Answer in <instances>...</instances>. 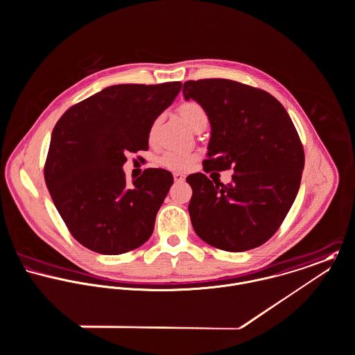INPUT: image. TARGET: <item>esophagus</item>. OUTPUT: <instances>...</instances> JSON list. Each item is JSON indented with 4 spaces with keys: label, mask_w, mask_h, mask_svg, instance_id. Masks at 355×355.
Here are the masks:
<instances>
[{
    "label": "esophagus",
    "mask_w": 355,
    "mask_h": 355,
    "mask_svg": "<svg viewBox=\"0 0 355 355\" xmlns=\"http://www.w3.org/2000/svg\"><path fill=\"white\" fill-rule=\"evenodd\" d=\"M173 177H174V181H175V182H182V181L185 180V175L181 174V173H174Z\"/></svg>",
    "instance_id": "esophagus-1"
}]
</instances>
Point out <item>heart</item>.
I'll use <instances>...</instances> for the list:
<instances>
[{
	"mask_svg": "<svg viewBox=\"0 0 355 355\" xmlns=\"http://www.w3.org/2000/svg\"><path fill=\"white\" fill-rule=\"evenodd\" d=\"M178 114L185 121V123L193 130H196L202 125H207V122H209L207 111L205 110V107L200 103H198L195 100H188V101L181 103L178 105ZM157 122L159 121L155 119L149 126V130H148V140H149V142L155 141ZM195 160H196V155L192 153V152L170 150V152H166L160 157L159 162L163 167H167L170 170L184 171V170H188L193 164Z\"/></svg>",
	"mask_w": 355,
	"mask_h": 355,
	"instance_id": "1",
	"label": "heart"
}]
</instances>
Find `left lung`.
<instances>
[{
  "label": "left lung",
  "instance_id": "obj_1",
  "mask_svg": "<svg viewBox=\"0 0 355 355\" xmlns=\"http://www.w3.org/2000/svg\"><path fill=\"white\" fill-rule=\"evenodd\" d=\"M187 100L211 123L206 172L232 168L225 186L205 173L187 177L196 234L215 248L241 252L266 243L282 226L302 180L304 150L283 104L270 93L230 79L187 80Z\"/></svg>",
  "mask_w": 355,
  "mask_h": 355
}]
</instances>
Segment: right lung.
Listing matches in <instances>:
<instances>
[{"label": "right lung", "mask_w": 355, "mask_h": 355, "mask_svg": "<svg viewBox=\"0 0 355 355\" xmlns=\"http://www.w3.org/2000/svg\"><path fill=\"white\" fill-rule=\"evenodd\" d=\"M181 82L114 85L70 107L58 121L44 166L51 198L83 247L119 255L142 245L173 185L164 168L126 182L128 152L148 149L150 123L174 101Z\"/></svg>", "instance_id": "right-lung-1"}]
</instances>
